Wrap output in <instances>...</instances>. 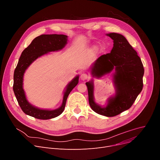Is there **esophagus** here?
<instances>
[{"label": "esophagus", "instance_id": "34e87169", "mask_svg": "<svg viewBox=\"0 0 160 160\" xmlns=\"http://www.w3.org/2000/svg\"><path fill=\"white\" fill-rule=\"evenodd\" d=\"M80 78L82 81H85L88 78V76L87 74V73H81V76H80Z\"/></svg>", "mask_w": 160, "mask_h": 160}]
</instances>
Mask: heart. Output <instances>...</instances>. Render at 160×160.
<instances>
[{"instance_id": "b5f03b06", "label": "heart", "mask_w": 160, "mask_h": 160, "mask_svg": "<svg viewBox=\"0 0 160 160\" xmlns=\"http://www.w3.org/2000/svg\"><path fill=\"white\" fill-rule=\"evenodd\" d=\"M96 48H97V46L94 45V46L92 47V49H96ZM104 48H105V47H104V45H102V46L101 47V51H104Z\"/></svg>"}]
</instances>
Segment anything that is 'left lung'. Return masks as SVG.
<instances>
[{"label": "left lung", "instance_id": "1", "mask_svg": "<svg viewBox=\"0 0 160 160\" xmlns=\"http://www.w3.org/2000/svg\"><path fill=\"white\" fill-rule=\"evenodd\" d=\"M106 35L113 40V47L111 52L102 55L95 61L92 67V74L101 78L115 69V95L109 97L106 106L102 107L94 101L93 81L86 84L91 108L98 114L112 117L133 104L143 88L144 68L140 58L124 36L115 32Z\"/></svg>", "mask_w": 160, "mask_h": 160}]
</instances>
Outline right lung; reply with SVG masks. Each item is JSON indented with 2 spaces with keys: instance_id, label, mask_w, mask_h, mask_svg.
<instances>
[{
  "instance_id": "right-lung-1",
  "label": "right lung",
  "mask_w": 160,
  "mask_h": 160,
  "mask_svg": "<svg viewBox=\"0 0 160 160\" xmlns=\"http://www.w3.org/2000/svg\"><path fill=\"white\" fill-rule=\"evenodd\" d=\"M67 40L68 36L64 34H42L35 38L22 52L14 72L13 88L19 106L26 115L38 119L47 120L59 116L64 111L69 93L78 84L79 76L73 79L67 85L62 104L54 110L41 109L33 106L28 101L23 89V78L26 70L34 60L49 52L62 49L67 44Z\"/></svg>"
}]
</instances>
